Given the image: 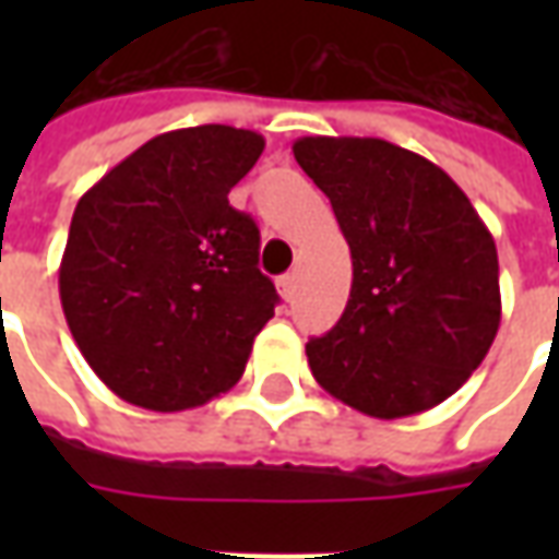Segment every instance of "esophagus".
<instances>
[{
  "label": "esophagus",
  "mask_w": 559,
  "mask_h": 559,
  "mask_svg": "<svg viewBox=\"0 0 559 559\" xmlns=\"http://www.w3.org/2000/svg\"><path fill=\"white\" fill-rule=\"evenodd\" d=\"M278 293L290 302L293 296H296V275H281L278 278Z\"/></svg>",
  "instance_id": "obj_1"
}]
</instances>
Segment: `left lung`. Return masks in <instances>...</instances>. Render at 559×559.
<instances>
[{"instance_id":"8db88e82","label":"left lung","mask_w":559,"mask_h":559,"mask_svg":"<svg viewBox=\"0 0 559 559\" xmlns=\"http://www.w3.org/2000/svg\"><path fill=\"white\" fill-rule=\"evenodd\" d=\"M293 155L350 245L347 308L308 341L329 395L374 419L431 411L500 329L497 245L449 173L377 138H302Z\"/></svg>"}]
</instances>
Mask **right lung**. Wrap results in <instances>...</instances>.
Returning a JSON list of instances; mask_svg holds the SVG:
<instances>
[{
	"instance_id": "1",
	"label": "right lung",
	"mask_w": 559,
	"mask_h": 559,
	"mask_svg": "<svg viewBox=\"0 0 559 559\" xmlns=\"http://www.w3.org/2000/svg\"><path fill=\"white\" fill-rule=\"evenodd\" d=\"M263 146L245 128L167 131L80 197L59 299L83 359L128 404L191 411L239 383L278 305L254 218L227 200Z\"/></svg>"
}]
</instances>
